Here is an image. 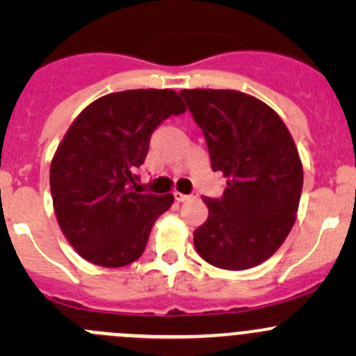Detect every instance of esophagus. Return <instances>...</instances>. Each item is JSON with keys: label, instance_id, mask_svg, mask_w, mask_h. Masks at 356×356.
I'll return each instance as SVG.
<instances>
[{"label": "esophagus", "instance_id": "1", "mask_svg": "<svg viewBox=\"0 0 356 356\" xmlns=\"http://www.w3.org/2000/svg\"><path fill=\"white\" fill-rule=\"evenodd\" d=\"M174 198H175V201H189V200L198 198V195H182V193L175 191L174 193Z\"/></svg>", "mask_w": 356, "mask_h": 356}]
</instances>
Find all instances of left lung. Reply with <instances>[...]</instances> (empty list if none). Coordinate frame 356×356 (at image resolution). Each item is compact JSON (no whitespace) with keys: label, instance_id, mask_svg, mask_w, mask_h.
Masks as SVG:
<instances>
[{"label":"left lung","instance_id":"obj_1","mask_svg":"<svg viewBox=\"0 0 356 356\" xmlns=\"http://www.w3.org/2000/svg\"><path fill=\"white\" fill-rule=\"evenodd\" d=\"M203 131L211 170L227 177L220 198H203L208 218L195 231L204 261L245 270L270 258L296 220L303 167L288 127L254 96L231 89H184Z\"/></svg>","mask_w":356,"mask_h":356}]
</instances>
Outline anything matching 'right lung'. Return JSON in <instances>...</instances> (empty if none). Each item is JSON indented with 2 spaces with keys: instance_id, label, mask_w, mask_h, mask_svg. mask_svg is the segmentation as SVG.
Masks as SVG:
<instances>
[{
  "instance_id": "right-lung-1",
  "label": "right lung",
  "mask_w": 356,
  "mask_h": 356,
  "mask_svg": "<svg viewBox=\"0 0 356 356\" xmlns=\"http://www.w3.org/2000/svg\"><path fill=\"white\" fill-rule=\"evenodd\" d=\"M186 106L172 89H132L96 99L72 122L49 170L53 208L72 248L102 267H124L145 251L172 195L136 191L153 131Z\"/></svg>"
}]
</instances>
